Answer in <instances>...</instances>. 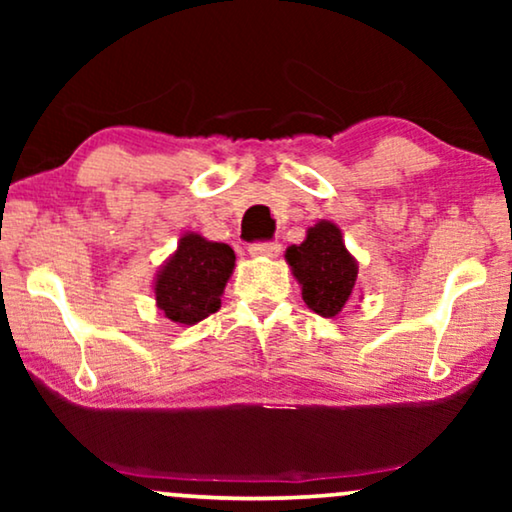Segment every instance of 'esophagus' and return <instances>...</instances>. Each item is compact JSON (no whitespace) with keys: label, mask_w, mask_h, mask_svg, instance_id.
I'll return each mask as SVG.
<instances>
[{"label":"esophagus","mask_w":512,"mask_h":512,"mask_svg":"<svg viewBox=\"0 0 512 512\" xmlns=\"http://www.w3.org/2000/svg\"><path fill=\"white\" fill-rule=\"evenodd\" d=\"M279 251H282V244L277 242H258L249 247V254L256 258H277Z\"/></svg>","instance_id":"34e87169"}]
</instances>
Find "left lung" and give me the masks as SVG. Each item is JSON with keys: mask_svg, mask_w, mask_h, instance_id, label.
<instances>
[{"mask_svg": "<svg viewBox=\"0 0 512 512\" xmlns=\"http://www.w3.org/2000/svg\"><path fill=\"white\" fill-rule=\"evenodd\" d=\"M286 263L300 284L305 305L319 317L335 319L359 293V261L342 240L333 221L319 219L307 228L305 240L286 249Z\"/></svg>", "mask_w": 512, "mask_h": 512, "instance_id": "obj_1", "label": "left lung"}]
</instances>
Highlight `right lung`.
<instances>
[{"instance_id": "right-lung-1", "label": "right lung", "mask_w": 512, "mask_h": 512, "mask_svg": "<svg viewBox=\"0 0 512 512\" xmlns=\"http://www.w3.org/2000/svg\"><path fill=\"white\" fill-rule=\"evenodd\" d=\"M233 270L235 251L228 244L188 230L153 277L156 307L174 324H198L221 307L223 289Z\"/></svg>"}]
</instances>
